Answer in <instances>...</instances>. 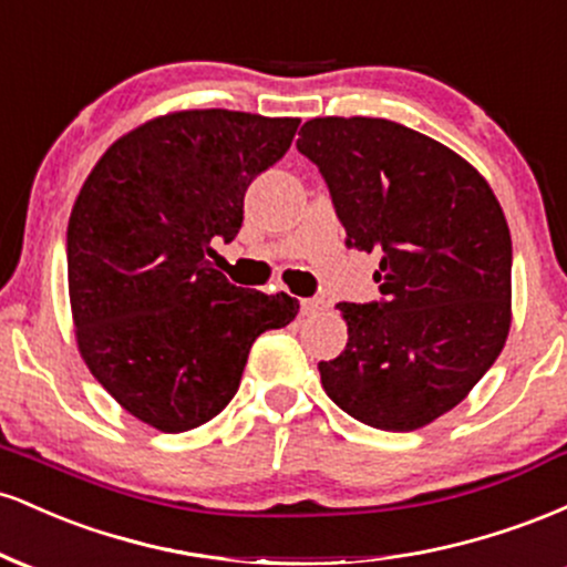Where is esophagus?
<instances>
[{
    "label": "esophagus",
    "instance_id": "1",
    "mask_svg": "<svg viewBox=\"0 0 567 567\" xmlns=\"http://www.w3.org/2000/svg\"><path fill=\"white\" fill-rule=\"evenodd\" d=\"M324 309V301H320V298H303L301 301V315L309 317V315H317V311Z\"/></svg>",
    "mask_w": 567,
    "mask_h": 567
}]
</instances>
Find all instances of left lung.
Returning a JSON list of instances; mask_svg holds the SVG:
<instances>
[{"label": "left lung", "mask_w": 567, "mask_h": 567, "mask_svg": "<svg viewBox=\"0 0 567 567\" xmlns=\"http://www.w3.org/2000/svg\"><path fill=\"white\" fill-rule=\"evenodd\" d=\"M298 135L347 245L381 252V301L338 303L349 341L320 362L324 392L383 432L432 424L472 392L509 336L504 210L470 162L396 122L317 116Z\"/></svg>", "instance_id": "obj_1"}]
</instances>
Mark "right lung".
Segmentation results:
<instances>
[{
	"instance_id": "add662e5",
	"label": "right lung",
	"mask_w": 567,
	"mask_h": 567,
	"mask_svg": "<svg viewBox=\"0 0 567 567\" xmlns=\"http://www.w3.org/2000/svg\"><path fill=\"white\" fill-rule=\"evenodd\" d=\"M298 125L173 112L114 141L84 181L66 231L76 347L143 424L178 434L216 419L252 341L296 320V298L237 288L210 256L237 237L247 186L285 157Z\"/></svg>"
}]
</instances>
